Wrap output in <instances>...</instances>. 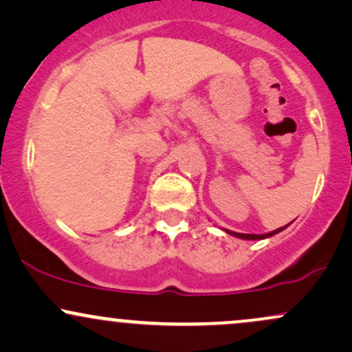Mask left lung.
Instances as JSON below:
<instances>
[{"label":"left lung","mask_w":352,"mask_h":352,"mask_svg":"<svg viewBox=\"0 0 352 352\" xmlns=\"http://www.w3.org/2000/svg\"><path fill=\"white\" fill-rule=\"evenodd\" d=\"M286 227H288V225H285V227H281V228H278V230H273V232H270V233H265V235H252V233H236V232H232V230H225V232H227L228 235L243 238V240H263V238L276 235V233H280L281 230H285Z\"/></svg>","instance_id":"1"}]
</instances>
